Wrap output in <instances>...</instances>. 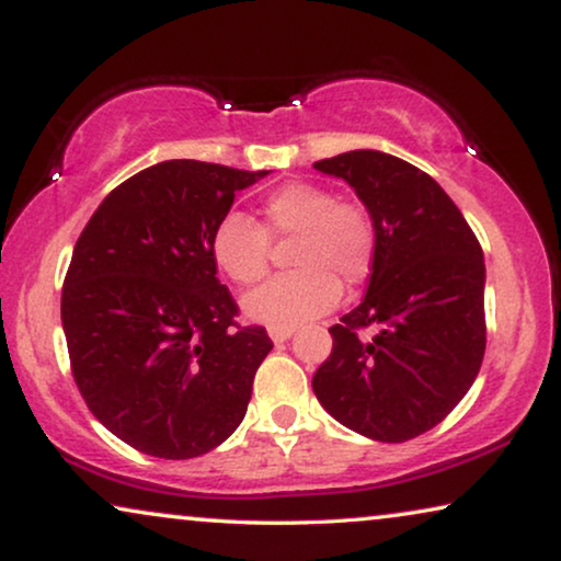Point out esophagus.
<instances>
[{"mask_svg":"<svg viewBox=\"0 0 561 561\" xmlns=\"http://www.w3.org/2000/svg\"><path fill=\"white\" fill-rule=\"evenodd\" d=\"M294 332L296 329H267V336H271V340L278 344V342H286V340H290V336H294Z\"/></svg>","mask_w":561,"mask_h":561,"instance_id":"esophagus-1","label":"esophagus"}]
</instances>
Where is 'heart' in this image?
I'll return each instance as SVG.
<instances>
[{
  "label": "heart",
  "mask_w": 561,
  "mask_h": 561,
  "mask_svg": "<svg viewBox=\"0 0 561 561\" xmlns=\"http://www.w3.org/2000/svg\"><path fill=\"white\" fill-rule=\"evenodd\" d=\"M271 237L290 240L294 267L244 296V317L255 324L294 329L332 311L342 283L355 288L370 275L378 234L363 204L336 198L317 183H286L263 202V227L229 211L211 234V257L240 286H252L271 265Z\"/></svg>",
  "instance_id": "heart-1"
}]
</instances>
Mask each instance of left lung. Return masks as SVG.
<instances>
[{
	"label": "left lung",
	"mask_w": 561,
	"mask_h": 561,
	"mask_svg": "<svg viewBox=\"0 0 561 561\" xmlns=\"http://www.w3.org/2000/svg\"><path fill=\"white\" fill-rule=\"evenodd\" d=\"M347 181L370 214L378 250L363 304L334 324L313 375L319 403L375 442L428 432L478 378L485 355V260L462 211L432 175L380 150L313 163ZM370 325V341L356 329Z\"/></svg>",
	"instance_id": "left-lung-1"
}]
</instances>
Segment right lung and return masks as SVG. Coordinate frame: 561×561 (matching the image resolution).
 <instances>
[{
    "instance_id": "1",
    "label": "right lung",
    "mask_w": 561,
    "mask_h": 561,
    "mask_svg": "<svg viewBox=\"0 0 561 561\" xmlns=\"http://www.w3.org/2000/svg\"><path fill=\"white\" fill-rule=\"evenodd\" d=\"M267 173L150 165L99 204L76 242L60 296L73 380L89 411L145 455H206L242 424L273 342L263 327H237L211 234L237 191Z\"/></svg>"
}]
</instances>
